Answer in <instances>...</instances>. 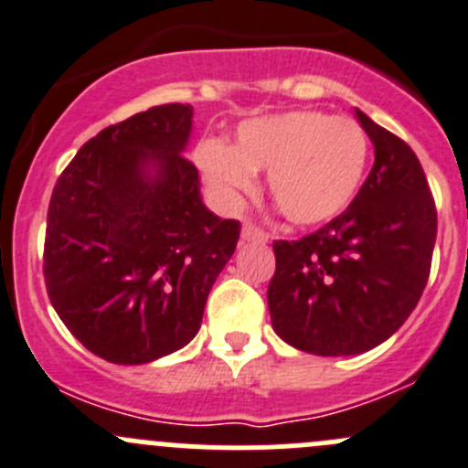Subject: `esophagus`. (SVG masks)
Listing matches in <instances>:
<instances>
[{
	"instance_id": "1",
	"label": "esophagus",
	"mask_w": 468,
	"mask_h": 468,
	"mask_svg": "<svg viewBox=\"0 0 468 468\" xmlns=\"http://www.w3.org/2000/svg\"><path fill=\"white\" fill-rule=\"evenodd\" d=\"M242 239H244V242H261V244H265L267 239H270V235H267L265 230L258 229V226L244 224L242 226Z\"/></svg>"
}]
</instances>
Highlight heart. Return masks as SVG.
Wrapping results in <instances>:
<instances>
[{"instance_id":"1","label":"heart","mask_w":468,"mask_h":468,"mask_svg":"<svg viewBox=\"0 0 468 468\" xmlns=\"http://www.w3.org/2000/svg\"><path fill=\"white\" fill-rule=\"evenodd\" d=\"M370 142L352 119L324 112H288L247 121L235 146L206 139L197 160L226 201L256 187L270 171V194L294 226H317L355 201L368 166Z\"/></svg>"}]
</instances>
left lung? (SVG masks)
<instances>
[{"label": "left lung", "mask_w": 468, "mask_h": 468, "mask_svg": "<svg viewBox=\"0 0 468 468\" xmlns=\"http://www.w3.org/2000/svg\"><path fill=\"white\" fill-rule=\"evenodd\" d=\"M375 165L347 210L302 239L274 242L271 326L317 356L364 355L391 338L423 294L437 210L416 153L356 109Z\"/></svg>", "instance_id": "1"}]
</instances>
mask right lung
I'll return each instance as SVG.
<instances>
[{
	"instance_id": "add662e5",
	"label": "right lung",
	"mask_w": 468,
	"mask_h": 468,
	"mask_svg": "<svg viewBox=\"0 0 468 468\" xmlns=\"http://www.w3.org/2000/svg\"><path fill=\"white\" fill-rule=\"evenodd\" d=\"M192 104H160L109 125L54 185L43 274L72 335L119 366L151 364L201 329L239 221L203 206L183 155Z\"/></svg>"
}]
</instances>
